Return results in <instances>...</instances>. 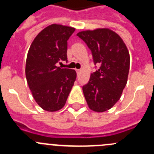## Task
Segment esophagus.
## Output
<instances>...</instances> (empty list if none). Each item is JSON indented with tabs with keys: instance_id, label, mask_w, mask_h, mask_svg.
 Masks as SVG:
<instances>
[{
	"instance_id": "obj_1",
	"label": "esophagus",
	"mask_w": 154,
	"mask_h": 154,
	"mask_svg": "<svg viewBox=\"0 0 154 154\" xmlns=\"http://www.w3.org/2000/svg\"><path fill=\"white\" fill-rule=\"evenodd\" d=\"M80 72H81V69H76V72H77V74H79Z\"/></svg>"
}]
</instances>
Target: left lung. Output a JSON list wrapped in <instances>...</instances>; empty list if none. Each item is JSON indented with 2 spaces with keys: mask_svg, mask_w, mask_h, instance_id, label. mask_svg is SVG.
<instances>
[{
  "mask_svg": "<svg viewBox=\"0 0 154 154\" xmlns=\"http://www.w3.org/2000/svg\"><path fill=\"white\" fill-rule=\"evenodd\" d=\"M77 36L91 50L94 64L99 66L83 85L85 98L90 109L103 112L115 105L126 86L129 53L122 39L109 29L82 31Z\"/></svg>",
  "mask_w": 154,
  "mask_h": 154,
  "instance_id": "1",
  "label": "left lung"
}]
</instances>
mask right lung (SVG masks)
Instances as JSON below:
<instances>
[{"instance_id":"right-lung-1","label":"right lung","mask_w":154,"mask_h":154,"mask_svg":"<svg viewBox=\"0 0 154 154\" xmlns=\"http://www.w3.org/2000/svg\"><path fill=\"white\" fill-rule=\"evenodd\" d=\"M74 31L69 26L50 25L36 36L28 51L26 81L35 101L45 111L63 108L75 81L74 69L56 66L67 61V41Z\"/></svg>"}]
</instances>
